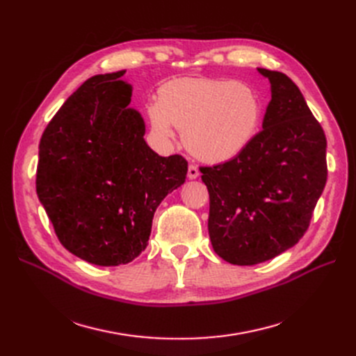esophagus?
I'll use <instances>...</instances> for the list:
<instances>
[{
	"instance_id": "obj_1",
	"label": "esophagus",
	"mask_w": 356,
	"mask_h": 356,
	"mask_svg": "<svg viewBox=\"0 0 356 356\" xmlns=\"http://www.w3.org/2000/svg\"><path fill=\"white\" fill-rule=\"evenodd\" d=\"M187 175H188V178H190V179H196V178L199 177V169H197V166H195V165H190V166H188Z\"/></svg>"
}]
</instances>
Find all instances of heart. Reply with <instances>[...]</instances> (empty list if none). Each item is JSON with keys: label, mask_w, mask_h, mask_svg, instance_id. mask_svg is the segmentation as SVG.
Segmentation results:
<instances>
[{"label": "heart", "mask_w": 356, "mask_h": 356, "mask_svg": "<svg viewBox=\"0 0 356 356\" xmlns=\"http://www.w3.org/2000/svg\"><path fill=\"white\" fill-rule=\"evenodd\" d=\"M154 135L163 143L175 127L196 157L220 163L239 156L252 143L263 117L261 96L254 86L225 79L184 77L161 86L148 104Z\"/></svg>", "instance_id": "b5f03b06"}]
</instances>
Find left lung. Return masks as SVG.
I'll use <instances>...</instances> for the list:
<instances>
[{"mask_svg": "<svg viewBox=\"0 0 356 356\" xmlns=\"http://www.w3.org/2000/svg\"><path fill=\"white\" fill-rule=\"evenodd\" d=\"M272 99L245 152L200 168L209 191L213 251L236 266H254L294 246L306 233L327 182V139L296 83L257 68Z\"/></svg>", "mask_w": 356, "mask_h": 356, "instance_id": "left-lung-1", "label": "left lung"}]
</instances>
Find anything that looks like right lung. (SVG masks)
<instances>
[{
  "label": "right lung",
  "mask_w": 356,
  "mask_h": 356,
  "mask_svg": "<svg viewBox=\"0 0 356 356\" xmlns=\"http://www.w3.org/2000/svg\"><path fill=\"white\" fill-rule=\"evenodd\" d=\"M124 72L84 81L40 141L38 199L60 243L96 266L127 264L145 250L157 207L188 168L148 147Z\"/></svg>",
  "instance_id": "add662e5"
}]
</instances>
